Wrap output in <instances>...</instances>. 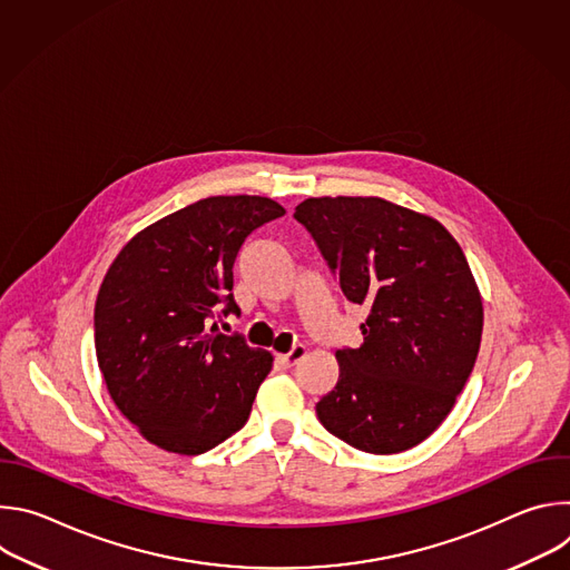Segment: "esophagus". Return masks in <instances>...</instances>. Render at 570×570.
Here are the masks:
<instances>
[{
	"label": "esophagus",
	"instance_id": "34e87169",
	"mask_svg": "<svg viewBox=\"0 0 570 570\" xmlns=\"http://www.w3.org/2000/svg\"><path fill=\"white\" fill-rule=\"evenodd\" d=\"M304 354H306V347H304V345H295L288 354H277V361H279L282 365L291 367V365H295L297 361H302Z\"/></svg>",
	"mask_w": 570,
	"mask_h": 570
}]
</instances>
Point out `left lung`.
Wrapping results in <instances>:
<instances>
[{"mask_svg": "<svg viewBox=\"0 0 570 570\" xmlns=\"http://www.w3.org/2000/svg\"><path fill=\"white\" fill-rule=\"evenodd\" d=\"M343 295L367 308L363 345L338 350L320 424L376 455L424 442L451 413L482 336V297L449 229L376 196H322L295 207Z\"/></svg>", "mask_w": 570, "mask_h": 570, "instance_id": "1", "label": "left lung"}]
</instances>
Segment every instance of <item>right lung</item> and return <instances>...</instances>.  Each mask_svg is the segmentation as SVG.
<instances>
[{
	"instance_id": "obj_1",
	"label": "right lung",
	"mask_w": 570,
	"mask_h": 570,
	"mask_svg": "<svg viewBox=\"0 0 570 570\" xmlns=\"http://www.w3.org/2000/svg\"><path fill=\"white\" fill-rule=\"evenodd\" d=\"M284 214L262 196L203 198L144 227L108 268L95 304L97 361L115 405L150 444L198 455L248 422L273 356L212 320L238 313L229 291L243 240Z\"/></svg>"
}]
</instances>
